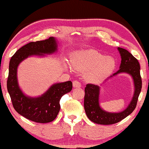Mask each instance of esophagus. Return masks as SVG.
I'll return each mask as SVG.
<instances>
[{
    "mask_svg": "<svg viewBox=\"0 0 149 149\" xmlns=\"http://www.w3.org/2000/svg\"><path fill=\"white\" fill-rule=\"evenodd\" d=\"M72 86L74 88H80L81 87V84L78 80H74L72 82Z\"/></svg>",
    "mask_w": 149,
    "mask_h": 149,
    "instance_id": "34e87169",
    "label": "esophagus"
}]
</instances>
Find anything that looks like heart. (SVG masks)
<instances>
[{
	"instance_id": "1",
	"label": "heart",
	"mask_w": 149,
	"mask_h": 149,
	"mask_svg": "<svg viewBox=\"0 0 149 149\" xmlns=\"http://www.w3.org/2000/svg\"><path fill=\"white\" fill-rule=\"evenodd\" d=\"M73 68L79 71H88L87 79L95 81L105 77L115 67V61L112 57L94 49L80 50L73 55L71 60Z\"/></svg>"
}]
</instances>
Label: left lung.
I'll list each match as a JSON object with an SVG mask.
<instances>
[{
	"label": "left lung",
	"instance_id": "1",
	"mask_svg": "<svg viewBox=\"0 0 149 149\" xmlns=\"http://www.w3.org/2000/svg\"><path fill=\"white\" fill-rule=\"evenodd\" d=\"M121 56V64L120 69L114 73L113 76L121 72L128 73L134 79L135 92L133 99L128 107L124 111L118 113H108L103 111L99 104L100 86L97 85L88 84L85 88L84 106L86 114L91 121L103 125H110L117 123L130 115L137 106L138 97L142 88V80L140 74V65L138 60L126 50L118 48Z\"/></svg>",
	"mask_w": 149,
	"mask_h": 149
}]
</instances>
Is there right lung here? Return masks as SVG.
<instances>
[{"instance_id":"add662e5","label":"right lung","mask_w":149,"mask_h":149,"mask_svg":"<svg viewBox=\"0 0 149 149\" xmlns=\"http://www.w3.org/2000/svg\"><path fill=\"white\" fill-rule=\"evenodd\" d=\"M56 50V39L49 37L25 44L15 52L10 61L7 90L13 107L21 115L37 123H48L54 120L60 110L59 101L63 95L72 90V83L71 81L57 83L52 86L40 97H29L23 94L18 86L17 68L29 56L52 54Z\"/></svg>"}]
</instances>
